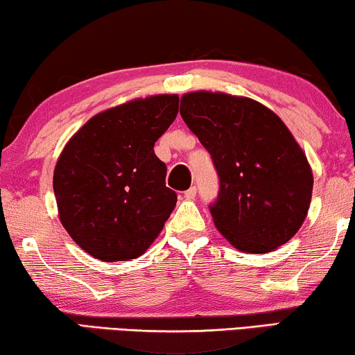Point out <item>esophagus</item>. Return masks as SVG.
Returning <instances> with one entry per match:
<instances>
[{"instance_id": "1", "label": "esophagus", "mask_w": 355, "mask_h": 355, "mask_svg": "<svg viewBox=\"0 0 355 355\" xmlns=\"http://www.w3.org/2000/svg\"><path fill=\"white\" fill-rule=\"evenodd\" d=\"M196 193H197V189L196 186H192L191 189H187V191L184 192V197H186L187 200H193V198H196Z\"/></svg>"}]
</instances>
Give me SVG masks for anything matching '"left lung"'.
<instances>
[{
  "label": "left lung",
  "mask_w": 355,
  "mask_h": 355,
  "mask_svg": "<svg viewBox=\"0 0 355 355\" xmlns=\"http://www.w3.org/2000/svg\"><path fill=\"white\" fill-rule=\"evenodd\" d=\"M179 111L220 178L210 205L218 231L249 254L286 244L307 216L313 176L283 121L259 101L221 92L186 94Z\"/></svg>",
  "instance_id": "8db88e82"
}]
</instances>
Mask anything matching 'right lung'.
I'll use <instances>...</instances> for the list:
<instances>
[{
  "label": "right lung",
  "instance_id": "right-lung-1",
  "mask_svg": "<svg viewBox=\"0 0 355 355\" xmlns=\"http://www.w3.org/2000/svg\"><path fill=\"white\" fill-rule=\"evenodd\" d=\"M178 95L132 100L87 121L60 155L53 189L61 225L103 261L137 259L178 202L155 142L176 119Z\"/></svg>",
  "mask_w": 355,
  "mask_h": 355
}]
</instances>
